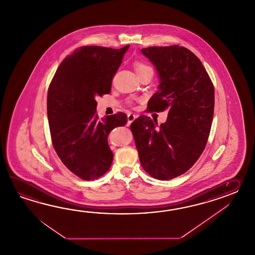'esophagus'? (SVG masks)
Segmentation results:
<instances>
[{"label": "esophagus", "instance_id": "obj_1", "mask_svg": "<svg viewBox=\"0 0 255 255\" xmlns=\"http://www.w3.org/2000/svg\"><path fill=\"white\" fill-rule=\"evenodd\" d=\"M135 119H136V116L135 114L128 115V123H132Z\"/></svg>", "mask_w": 255, "mask_h": 255}]
</instances>
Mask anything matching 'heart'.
I'll use <instances>...</instances> for the list:
<instances>
[{"label": "heart", "instance_id": "obj_1", "mask_svg": "<svg viewBox=\"0 0 255 255\" xmlns=\"http://www.w3.org/2000/svg\"><path fill=\"white\" fill-rule=\"evenodd\" d=\"M134 66H135V70L136 74H137V76H140L142 74H144L146 72H149V71L153 72V69L149 65H146L144 63H141V62H136V63H135Z\"/></svg>", "mask_w": 255, "mask_h": 255}]
</instances>
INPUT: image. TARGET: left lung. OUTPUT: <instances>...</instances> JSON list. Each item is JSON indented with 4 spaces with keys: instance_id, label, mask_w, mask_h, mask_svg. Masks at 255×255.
Here are the masks:
<instances>
[{
    "instance_id": "left-lung-1",
    "label": "left lung",
    "mask_w": 255,
    "mask_h": 255,
    "mask_svg": "<svg viewBox=\"0 0 255 255\" xmlns=\"http://www.w3.org/2000/svg\"><path fill=\"white\" fill-rule=\"evenodd\" d=\"M141 53L155 65L158 91L148 112L168 110L167 121L156 128L140 116L130 126L143 168L151 177L168 180L190 169L206 146L214 110V87L195 54L179 45L147 47Z\"/></svg>"
}]
</instances>
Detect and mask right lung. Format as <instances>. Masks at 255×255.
<instances>
[{"instance_id": "1", "label": "right lung", "mask_w": 255, "mask_h": 255, "mask_svg": "<svg viewBox=\"0 0 255 255\" xmlns=\"http://www.w3.org/2000/svg\"><path fill=\"white\" fill-rule=\"evenodd\" d=\"M128 47H80L65 57L50 83L47 116L53 146L65 167L80 179H98L109 170L114 156L108 136L128 123L121 112L98 120L95 98L110 93Z\"/></svg>"}]
</instances>
